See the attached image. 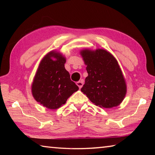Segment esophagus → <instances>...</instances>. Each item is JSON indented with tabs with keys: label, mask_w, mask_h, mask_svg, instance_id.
<instances>
[{
	"label": "esophagus",
	"mask_w": 155,
	"mask_h": 155,
	"mask_svg": "<svg viewBox=\"0 0 155 155\" xmlns=\"http://www.w3.org/2000/svg\"><path fill=\"white\" fill-rule=\"evenodd\" d=\"M83 83H84L83 80H81V81H78V82H77V85L78 87H79V89H81V87H83Z\"/></svg>",
	"instance_id": "34e87169"
}]
</instances>
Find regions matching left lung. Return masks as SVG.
I'll return each instance as SVG.
<instances>
[{"mask_svg":"<svg viewBox=\"0 0 155 155\" xmlns=\"http://www.w3.org/2000/svg\"><path fill=\"white\" fill-rule=\"evenodd\" d=\"M81 54L88 73L81 91L97 106H118L125 97L127 85L117 60L103 49H84Z\"/></svg>","mask_w":155,"mask_h":155,"instance_id":"left-lung-1","label":"left lung"}]
</instances>
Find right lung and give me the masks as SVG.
Instances as JSON below:
<instances>
[{"instance_id": "obj_1", "label": "right lung", "mask_w": 155, "mask_h": 155, "mask_svg": "<svg viewBox=\"0 0 155 155\" xmlns=\"http://www.w3.org/2000/svg\"><path fill=\"white\" fill-rule=\"evenodd\" d=\"M52 57L56 59L53 60ZM65 58L51 51L41 60L32 84V94L37 102L49 109H57L78 90L64 67Z\"/></svg>"}]
</instances>
